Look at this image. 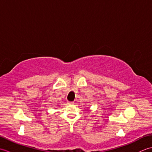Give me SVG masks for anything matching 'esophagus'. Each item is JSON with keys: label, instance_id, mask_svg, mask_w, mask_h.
<instances>
[{"label": "esophagus", "instance_id": "1", "mask_svg": "<svg viewBox=\"0 0 152 152\" xmlns=\"http://www.w3.org/2000/svg\"><path fill=\"white\" fill-rule=\"evenodd\" d=\"M73 103H74L73 102H70V101L68 102V104H72Z\"/></svg>", "mask_w": 152, "mask_h": 152}]
</instances>
